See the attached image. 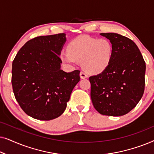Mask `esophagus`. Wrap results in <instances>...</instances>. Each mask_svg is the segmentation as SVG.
Masks as SVG:
<instances>
[{
  "instance_id": "esophagus-1",
  "label": "esophagus",
  "mask_w": 154,
  "mask_h": 154,
  "mask_svg": "<svg viewBox=\"0 0 154 154\" xmlns=\"http://www.w3.org/2000/svg\"><path fill=\"white\" fill-rule=\"evenodd\" d=\"M80 76L82 79H86V78L88 77V74L85 72H83V71H81V73H80Z\"/></svg>"
}]
</instances>
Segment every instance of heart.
<instances>
[{
  "label": "heart",
  "mask_w": 154,
  "mask_h": 154,
  "mask_svg": "<svg viewBox=\"0 0 154 154\" xmlns=\"http://www.w3.org/2000/svg\"><path fill=\"white\" fill-rule=\"evenodd\" d=\"M113 52V45L109 40L80 35L69 43L68 51L61 52L60 58L69 65L82 62V66L87 72L99 73L110 64Z\"/></svg>",
  "instance_id": "b5f03b06"
}]
</instances>
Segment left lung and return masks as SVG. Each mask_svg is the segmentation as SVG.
Here are the masks:
<instances>
[{
    "mask_svg": "<svg viewBox=\"0 0 154 154\" xmlns=\"http://www.w3.org/2000/svg\"><path fill=\"white\" fill-rule=\"evenodd\" d=\"M113 45L110 64L90 77L92 102L99 113L121 116L134 109L142 97L146 64L135 43L116 33H102Z\"/></svg>",
    "mask_w": 154,
    "mask_h": 154,
    "instance_id": "left-lung-1",
    "label": "left lung"
}]
</instances>
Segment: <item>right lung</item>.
<instances>
[{
	"mask_svg": "<svg viewBox=\"0 0 154 154\" xmlns=\"http://www.w3.org/2000/svg\"><path fill=\"white\" fill-rule=\"evenodd\" d=\"M65 33L38 36L19 50L12 62V85L16 100L29 116L41 121L64 113L80 71L61 69Z\"/></svg>",
	"mask_w": 154,
	"mask_h": 154,
	"instance_id": "obj_1",
	"label": "right lung"
}]
</instances>
